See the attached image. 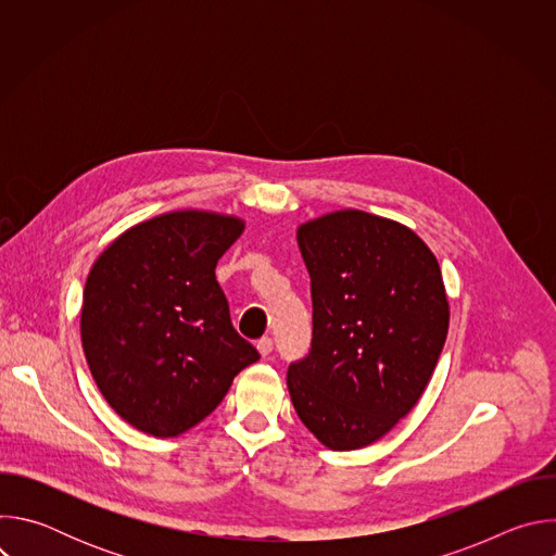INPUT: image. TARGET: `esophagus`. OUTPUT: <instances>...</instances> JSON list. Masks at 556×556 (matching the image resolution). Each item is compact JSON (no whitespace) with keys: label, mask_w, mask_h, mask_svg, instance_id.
I'll return each instance as SVG.
<instances>
[{"label":"esophagus","mask_w":556,"mask_h":556,"mask_svg":"<svg viewBox=\"0 0 556 556\" xmlns=\"http://www.w3.org/2000/svg\"><path fill=\"white\" fill-rule=\"evenodd\" d=\"M257 350H260V354H262L264 358L270 356V354H273V339H268V337L260 339V341H257Z\"/></svg>","instance_id":"34e87169"}]
</instances>
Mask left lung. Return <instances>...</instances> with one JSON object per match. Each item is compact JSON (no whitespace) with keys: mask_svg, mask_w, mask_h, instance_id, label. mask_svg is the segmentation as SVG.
Instances as JSON below:
<instances>
[{"mask_svg":"<svg viewBox=\"0 0 556 556\" xmlns=\"http://www.w3.org/2000/svg\"><path fill=\"white\" fill-rule=\"evenodd\" d=\"M312 343L290 363L301 422L334 451L363 448L422 395L448 332L438 260L407 226L337 211L299 226Z\"/></svg>","mask_w":556,"mask_h":556,"instance_id":"left-lung-1","label":"left lung"}]
</instances>
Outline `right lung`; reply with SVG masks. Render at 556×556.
<instances>
[{
    "label": "right lung",
    "mask_w": 556,
    "mask_h": 556,
    "mask_svg": "<svg viewBox=\"0 0 556 556\" xmlns=\"http://www.w3.org/2000/svg\"><path fill=\"white\" fill-rule=\"evenodd\" d=\"M235 217L176 211L142 222L90 270L81 341L110 407L155 438L204 420L260 352L232 328L217 260L242 235Z\"/></svg>",
    "instance_id": "obj_1"
}]
</instances>
